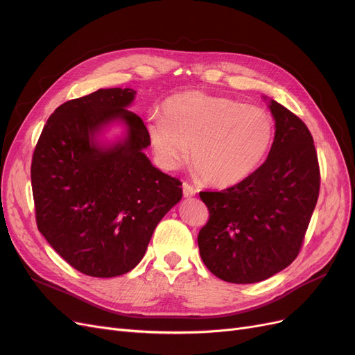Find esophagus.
<instances>
[{"mask_svg":"<svg viewBox=\"0 0 355 355\" xmlns=\"http://www.w3.org/2000/svg\"><path fill=\"white\" fill-rule=\"evenodd\" d=\"M197 194V191H196V188L192 187V185H189V184H187V182H184V197H194Z\"/></svg>","mask_w":355,"mask_h":355,"instance_id":"1","label":"esophagus"}]
</instances>
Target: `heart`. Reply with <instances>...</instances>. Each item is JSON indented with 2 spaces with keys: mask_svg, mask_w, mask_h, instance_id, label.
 Masks as SVG:
<instances>
[{
  "mask_svg": "<svg viewBox=\"0 0 355 355\" xmlns=\"http://www.w3.org/2000/svg\"><path fill=\"white\" fill-rule=\"evenodd\" d=\"M164 116L148 124L158 163L176 168L188 157L211 187L240 184L261 166L272 145V115L256 105L227 96L191 90L173 96L163 106Z\"/></svg>",
  "mask_w": 355,
  "mask_h": 355,
  "instance_id": "heart-1",
  "label": "heart"
}]
</instances>
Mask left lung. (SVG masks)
Instances as JSON below:
<instances>
[{"label":"left lung","mask_w":355,"mask_h":355,"mask_svg":"<svg viewBox=\"0 0 355 355\" xmlns=\"http://www.w3.org/2000/svg\"><path fill=\"white\" fill-rule=\"evenodd\" d=\"M275 137L265 163L240 184L202 191L209 220L198 232L201 259L228 283L266 280L302 247L320 192L314 139L292 111L270 102Z\"/></svg>","instance_id":"1"}]
</instances>
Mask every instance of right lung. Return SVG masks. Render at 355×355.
<instances>
[{
	"label": "right lung",
	"instance_id": "right-lung-1",
	"mask_svg": "<svg viewBox=\"0 0 355 355\" xmlns=\"http://www.w3.org/2000/svg\"><path fill=\"white\" fill-rule=\"evenodd\" d=\"M133 89L68 101L42 128L31 164L38 231L75 270L110 278L142 261L158 222L182 198V182L155 168ZM115 119L128 137L110 148L94 136Z\"/></svg>",
	"mask_w": 355,
	"mask_h": 355
}]
</instances>
